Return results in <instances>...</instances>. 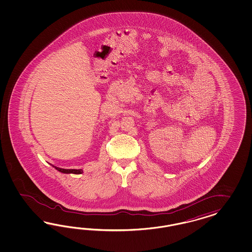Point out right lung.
Wrapping results in <instances>:
<instances>
[{
	"label": "right lung",
	"instance_id": "1",
	"mask_svg": "<svg viewBox=\"0 0 252 252\" xmlns=\"http://www.w3.org/2000/svg\"><path fill=\"white\" fill-rule=\"evenodd\" d=\"M54 167L63 174H82V172H83L81 169L76 170V169H63V168L56 167V166H54Z\"/></svg>",
	"mask_w": 252,
	"mask_h": 252
}]
</instances>
